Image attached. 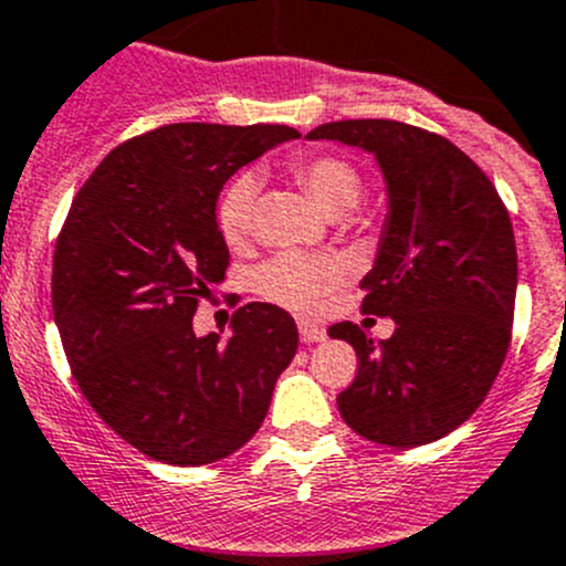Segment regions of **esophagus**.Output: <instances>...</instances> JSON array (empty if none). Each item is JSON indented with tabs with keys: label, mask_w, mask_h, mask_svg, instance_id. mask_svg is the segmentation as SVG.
Returning a JSON list of instances; mask_svg holds the SVG:
<instances>
[{
	"label": "esophagus",
	"mask_w": 566,
	"mask_h": 566,
	"mask_svg": "<svg viewBox=\"0 0 566 566\" xmlns=\"http://www.w3.org/2000/svg\"><path fill=\"white\" fill-rule=\"evenodd\" d=\"M298 334H301V342H323L325 339V328H319V325L310 323V319H301Z\"/></svg>",
	"instance_id": "esophagus-1"
}]
</instances>
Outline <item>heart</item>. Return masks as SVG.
Returning a JSON list of instances; mask_svg holds the SVG:
<instances>
[{
	"instance_id": "heart-1",
	"label": "heart",
	"mask_w": 566,
	"mask_h": 566,
	"mask_svg": "<svg viewBox=\"0 0 566 566\" xmlns=\"http://www.w3.org/2000/svg\"><path fill=\"white\" fill-rule=\"evenodd\" d=\"M290 172L328 216L350 213L364 197L361 175L339 156H328V153L295 156L290 161ZM256 193H260V180L251 172L235 175L221 191L219 205H216V227L227 247L241 249L249 241ZM339 276L342 265L336 256L284 251L256 268L254 290L273 304L306 312L339 282Z\"/></svg>"
}]
</instances>
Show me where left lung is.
Here are the masks:
<instances>
[{
    "mask_svg": "<svg viewBox=\"0 0 566 566\" xmlns=\"http://www.w3.org/2000/svg\"><path fill=\"white\" fill-rule=\"evenodd\" d=\"M369 153L389 197L364 312L394 319L389 339L353 323L328 336L358 356L336 397L353 432L384 447L432 443L482 405L510 347L517 251L488 175L443 136L397 119H342L310 130Z\"/></svg>",
    "mask_w": 566,
    "mask_h": 566,
    "instance_id": "left-lung-1",
    "label": "left lung"
}]
</instances>
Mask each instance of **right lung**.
I'll list each match as a JSON object with an SVG mask.
<instances>
[{
    "label": "right lung",
    "mask_w": 566,
    "mask_h": 566,
    "mask_svg": "<svg viewBox=\"0 0 566 566\" xmlns=\"http://www.w3.org/2000/svg\"><path fill=\"white\" fill-rule=\"evenodd\" d=\"M287 125L175 123L114 147L73 197L51 304L73 378L123 441L169 465L243 447L298 350L295 319L247 304L232 336L193 334V312L230 265L216 202Z\"/></svg>",
    "instance_id": "obj_1"
}]
</instances>
